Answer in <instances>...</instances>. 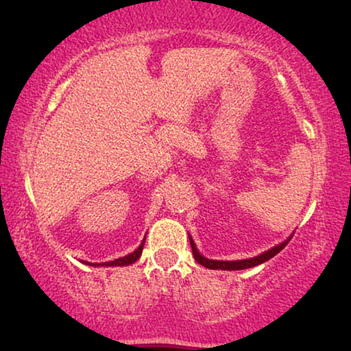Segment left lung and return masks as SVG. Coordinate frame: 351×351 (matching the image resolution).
Masks as SVG:
<instances>
[{"label": "left lung", "mask_w": 351, "mask_h": 351, "mask_svg": "<svg viewBox=\"0 0 351 351\" xmlns=\"http://www.w3.org/2000/svg\"><path fill=\"white\" fill-rule=\"evenodd\" d=\"M289 242H290V239L285 240L284 243L277 245V247L267 250V252H265V253H261L259 256H254V258H250V259H239V261H215V259H208V258L202 256V254L198 253L197 247H195L193 240L190 239V245H192V252H193L195 259H197V263H199V265L204 266V267H208V269H222V271L248 269V267L261 265V263H265V261H267V259H271L272 256H276V254L279 253L280 250L284 248Z\"/></svg>", "instance_id": "obj_1"}]
</instances>
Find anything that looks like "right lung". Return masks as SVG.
I'll list each match as a JSON object with an SVG mask.
<instances>
[{
	"label": "right lung",
	"mask_w": 351,
	"mask_h": 351,
	"mask_svg": "<svg viewBox=\"0 0 351 351\" xmlns=\"http://www.w3.org/2000/svg\"><path fill=\"white\" fill-rule=\"evenodd\" d=\"M143 245H145V240L142 242V245H140V247L135 250L134 253L127 254V256H124V258L114 259V261H109V263H103V265H92V266H129L140 258V254H142V250H143ZM88 265H90V263H88Z\"/></svg>",
	"instance_id": "right-lung-1"
}]
</instances>
